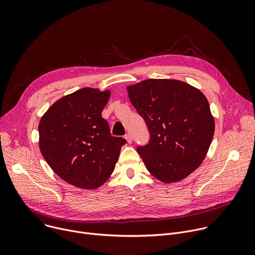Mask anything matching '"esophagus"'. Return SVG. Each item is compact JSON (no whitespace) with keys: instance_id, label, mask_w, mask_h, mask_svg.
<instances>
[{"instance_id":"obj_1","label":"esophagus","mask_w":255,"mask_h":255,"mask_svg":"<svg viewBox=\"0 0 255 255\" xmlns=\"http://www.w3.org/2000/svg\"><path fill=\"white\" fill-rule=\"evenodd\" d=\"M125 139L127 140V142H128V143H131V142H132V136H131V134L127 133V134L125 135Z\"/></svg>"}]
</instances>
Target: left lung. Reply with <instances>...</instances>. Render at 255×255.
Segmentation results:
<instances>
[{
    "instance_id": "1",
    "label": "left lung",
    "mask_w": 255,
    "mask_h": 255,
    "mask_svg": "<svg viewBox=\"0 0 255 255\" xmlns=\"http://www.w3.org/2000/svg\"><path fill=\"white\" fill-rule=\"evenodd\" d=\"M127 90L149 131L148 143L137 146L145 166L163 183L187 177L204 160L214 136L206 97L176 80L150 79Z\"/></svg>"
}]
</instances>
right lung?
Returning <instances> with one entry per match:
<instances>
[{
	"label": "right lung",
	"mask_w": 255,
	"mask_h": 255,
	"mask_svg": "<svg viewBox=\"0 0 255 255\" xmlns=\"http://www.w3.org/2000/svg\"><path fill=\"white\" fill-rule=\"evenodd\" d=\"M110 91L84 88L55 102L42 116L40 151L53 171L81 189H96L111 175L126 143L102 117Z\"/></svg>",
	"instance_id": "right-lung-1"
}]
</instances>
